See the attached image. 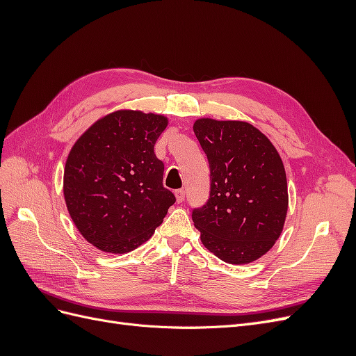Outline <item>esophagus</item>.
Here are the masks:
<instances>
[{
    "label": "esophagus",
    "mask_w": 356,
    "mask_h": 356,
    "mask_svg": "<svg viewBox=\"0 0 356 356\" xmlns=\"http://www.w3.org/2000/svg\"><path fill=\"white\" fill-rule=\"evenodd\" d=\"M175 196H177V202L178 203H181V202H184V199H186V191L184 190H177L175 191Z\"/></svg>",
    "instance_id": "esophagus-1"
}]
</instances>
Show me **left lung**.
<instances>
[{"label": "left lung", "mask_w": 356, "mask_h": 356, "mask_svg": "<svg viewBox=\"0 0 356 356\" xmlns=\"http://www.w3.org/2000/svg\"><path fill=\"white\" fill-rule=\"evenodd\" d=\"M193 131L211 177L209 199L191 212L202 243L229 264L255 261L284 229L288 187L281 156L246 122L199 118Z\"/></svg>", "instance_id": "obj_1"}]
</instances>
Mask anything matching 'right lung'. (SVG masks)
Instances as JSON below:
<instances>
[{
	"instance_id": "obj_1",
	"label": "right lung",
	"mask_w": 356,
	"mask_h": 356,
	"mask_svg": "<svg viewBox=\"0 0 356 356\" xmlns=\"http://www.w3.org/2000/svg\"><path fill=\"white\" fill-rule=\"evenodd\" d=\"M166 126L163 115L122 110L102 117L74 144L63 196L79 232L98 250L134 251L175 203L163 187V161L154 153Z\"/></svg>"
}]
</instances>
